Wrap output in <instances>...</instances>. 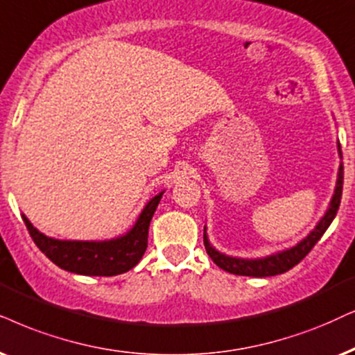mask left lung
Returning <instances> with one entry per match:
<instances>
[{
	"mask_svg": "<svg viewBox=\"0 0 355 355\" xmlns=\"http://www.w3.org/2000/svg\"><path fill=\"white\" fill-rule=\"evenodd\" d=\"M338 152L339 157L343 159V152H340V144L338 142ZM343 182H344V167L343 164L339 165L338 172V182H336V188L333 193V198L329 201V206H327L324 216L320 219V223L316 224L315 230H313L309 234L295 244L293 248H288L285 250H280V252L266 255V257H257V259H242V257H231V255H226L219 252L211 245L208 239V234H206V226H205V249L208 255L213 260L214 263L223 270L234 273V275H245V277H273L280 275V273L288 272L290 268H293L297 263L302 262V260L306 257L309 250L315 248V244L321 239V236L324 234L327 227L331 226L333 219L338 214L339 205H340V196H343Z\"/></svg>",
	"mask_w": 355,
	"mask_h": 355,
	"instance_id": "left-lung-1",
	"label": "left lung"
}]
</instances>
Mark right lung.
<instances>
[{"instance_id":"right-lung-1","label":"right lung","mask_w":355,"mask_h":355,"mask_svg":"<svg viewBox=\"0 0 355 355\" xmlns=\"http://www.w3.org/2000/svg\"><path fill=\"white\" fill-rule=\"evenodd\" d=\"M164 191L147 201L137 221L125 234L107 241H60L42 234L22 214L35 245L67 272L92 277H113L131 270L147 249L149 226Z\"/></svg>"}]
</instances>
